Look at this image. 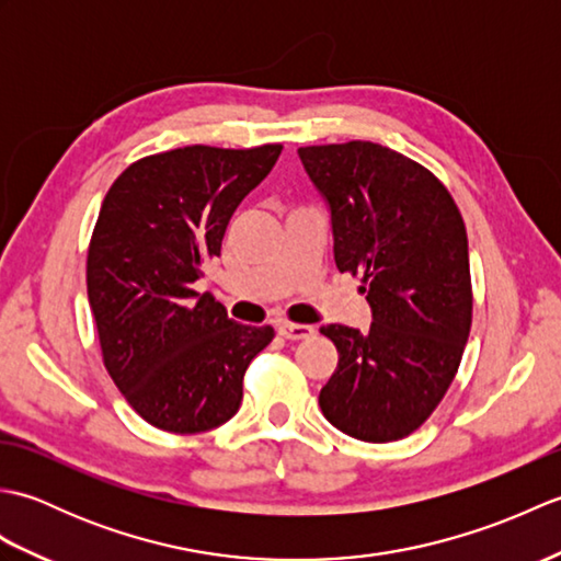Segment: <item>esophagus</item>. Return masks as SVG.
Wrapping results in <instances>:
<instances>
[{
  "instance_id": "34e87169",
  "label": "esophagus",
  "mask_w": 561,
  "mask_h": 561,
  "mask_svg": "<svg viewBox=\"0 0 561 561\" xmlns=\"http://www.w3.org/2000/svg\"><path fill=\"white\" fill-rule=\"evenodd\" d=\"M277 332L284 340H306V337L313 335L316 328L304 325V323H279Z\"/></svg>"
}]
</instances>
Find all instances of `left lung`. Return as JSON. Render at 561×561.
Wrapping results in <instances>:
<instances>
[{
    "mask_svg": "<svg viewBox=\"0 0 561 561\" xmlns=\"http://www.w3.org/2000/svg\"><path fill=\"white\" fill-rule=\"evenodd\" d=\"M330 207L340 272L362 274L374 323L323 325L340 362L320 410L340 432L388 444L420 428L456 378L472 323L468 233L446 185L374 141L301 147Z\"/></svg>",
    "mask_w": 561,
    "mask_h": 561,
    "instance_id": "1",
    "label": "left lung"
}]
</instances>
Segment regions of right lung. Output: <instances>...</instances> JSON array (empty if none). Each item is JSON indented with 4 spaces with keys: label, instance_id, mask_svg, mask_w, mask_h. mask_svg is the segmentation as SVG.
Segmentation results:
<instances>
[{
    "label": "right lung",
    "instance_id": "1",
    "mask_svg": "<svg viewBox=\"0 0 561 561\" xmlns=\"http://www.w3.org/2000/svg\"><path fill=\"white\" fill-rule=\"evenodd\" d=\"M279 153L282 145L153 153L127 165L103 199L87 257L103 364L133 410L163 432L229 422L248 364L274 337L270 325L236 323L193 284Z\"/></svg>",
    "mask_w": 561,
    "mask_h": 561
}]
</instances>
